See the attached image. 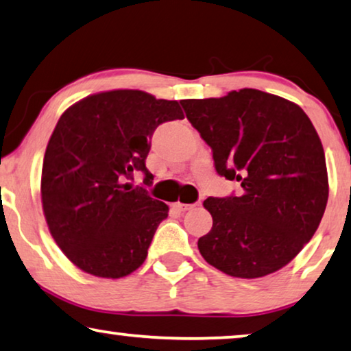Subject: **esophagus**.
<instances>
[{"label": "esophagus", "mask_w": 351, "mask_h": 351, "mask_svg": "<svg viewBox=\"0 0 351 351\" xmlns=\"http://www.w3.org/2000/svg\"><path fill=\"white\" fill-rule=\"evenodd\" d=\"M175 206H176V208L180 210V211H187V210L194 208V205H192V204H181V202H176Z\"/></svg>", "instance_id": "34e87169"}]
</instances>
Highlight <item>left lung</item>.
Listing matches in <instances>:
<instances>
[{
	"label": "left lung",
	"mask_w": 351,
	"mask_h": 351,
	"mask_svg": "<svg viewBox=\"0 0 351 351\" xmlns=\"http://www.w3.org/2000/svg\"><path fill=\"white\" fill-rule=\"evenodd\" d=\"M186 117L211 147L215 169L241 194L208 197L213 227L200 254L221 272L259 278L291 263L308 243L328 204L322 140L294 103L256 88L182 100Z\"/></svg>",
	"instance_id": "left-lung-1"
}]
</instances>
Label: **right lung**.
<instances>
[{
    "mask_svg": "<svg viewBox=\"0 0 351 351\" xmlns=\"http://www.w3.org/2000/svg\"><path fill=\"white\" fill-rule=\"evenodd\" d=\"M178 101L141 90L90 95L63 112L44 154L41 200L49 230L84 272L121 278L145 263L169 206L130 182L145 173L151 138L182 119Z\"/></svg>",
    "mask_w": 351,
    "mask_h": 351,
    "instance_id": "1",
    "label": "right lung"
}]
</instances>
